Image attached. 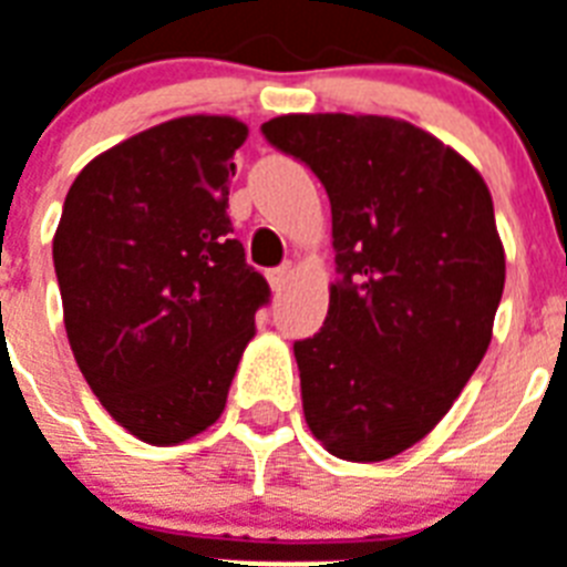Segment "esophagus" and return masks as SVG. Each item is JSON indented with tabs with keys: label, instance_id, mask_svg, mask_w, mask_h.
<instances>
[{
	"label": "esophagus",
	"instance_id": "34e87169",
	"mask_svg": "<svg viewBox=\"0 0 567 567\" xmlns=\"http://www.w3.org/2000/svg\"><path fill=\"white\" fill-rule=\"evenodd\" d=\"M291 265H282V268H276V270H270L268 274V282H270V288H274V293H282L285 288H288V279H291Z\"/></svg>",
	"mask_w": 567,
	"mask_h": 567
}]
</instances>
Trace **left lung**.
Wrapping results in <instances>:
<instances>
[{
  "mask_svg": "<svg viewBox=\"0 0 567 567\" xmlns=\"http://www.w3.org/2000/svg\"><path fill=\"white\" fill-rule=\"evenodd\" d=\"M261 133L331 204L329 315L293 343L308 427L340 460L395 457L434 431L489 349L507 276L489 188L404 118L291 113Z\"/></svg>",
  "mask_w": 567,
  "mask_h": 567,
  "instance_id": "left-lung-1",
  "label": "left lung"
}]
</instances>
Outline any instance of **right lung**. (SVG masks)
I'll return each mask as SVG.
<instances>
[{
  "label": "right lung",
  "instance_id": "right-lung-1",
  "mask_svg": "<svg viewBox=\"0 0 567 567\" xmlns=\"http://www.w3.org/2000/svg\"><path fill=\"white\" fill-rule=\"evenodd\" d=\"M247 124L179 116L99 154L69 188L52 256L69 347L124 431L177 445L218 422L265 276L229 238Z\"/></svg>",
  "mask_w": 567,
  "mask_h": 567
}]
</instances>
